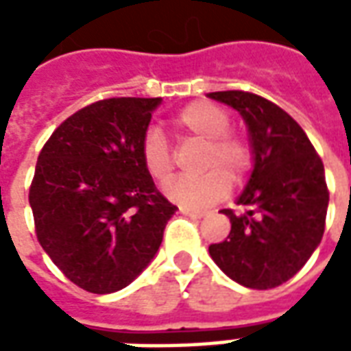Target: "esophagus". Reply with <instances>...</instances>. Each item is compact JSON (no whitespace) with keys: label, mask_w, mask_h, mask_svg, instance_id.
<instances>
[{"label":"esophagus","mask_w":351,"mask_h":351,"mask_svg":"<svg viewBox=\"0 0 351 351\" xmlns=\"http://www.w3.org/2000/svg\"><path fill=\"white\" fill-rule=\"evenodd\" d=\"M180 214H184V216H190V218H195V220H199V218H203L205 214L199 213V210H191V208H186V206H180Z\"/></svg>","instance_id":"esophagus-1"}]
</instances>
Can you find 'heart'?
Segmentation results:
<instances>
[{"label": "heart", "mask_w": 351, "mask_h": 351, "mask_svg": "<svg viewBox=\"0 0 351 351\" xmlns=\"http://www.w3.org/2000/svg\"><path fill=\"white\" fill-rule=\"evenodd\" d=\"M175 128L184 137L206 143L199 176L178 178L165 188L169 199L186 208H203L220 201L229 191L231 178L241 180L252 167L250 145L231 133V116L213 101H193L175 116ZM141 161L156 182H167L175 171V158L167 138L148 130L141 138Z\"/></svg>", "instance_id": "b5f03b06"}]
</instances>
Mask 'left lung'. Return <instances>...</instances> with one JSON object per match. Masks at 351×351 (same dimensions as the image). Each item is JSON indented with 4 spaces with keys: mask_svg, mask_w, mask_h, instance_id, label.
I'll use <instances>...</instances> for the list:
<instances>
[{
    "mask_svg": "<svg viewBox=\"0 0 351 351\" xmlns=\"http://www.w3.org/2000/svg\"><path fill=\"white\" fill-rule=\"evenodd\" d=\"M241 112L250 133L254 171L226 241L208 252L229 278L252 289L284 284L301 267L324 237L329 190L324 161L306 133L272 101L243 90L213 92Z\"/></svg>",
    "mask_w": 351,
    "mask_h": 351,
    "instance_id": "1",
    "label": "left lung"
}]
</instances>
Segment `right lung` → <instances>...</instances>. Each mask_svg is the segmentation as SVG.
<instances>
[{"instance_id": "obj_1", "label": "right lung", "mask_w": 351, "mask_h": 351, "mask_svg": "<svg viewBox=\"0 0 351 351\" xmlns=\"http://www.w3.org/2000/svg\"><path fill=\"white\" fill-rule=\"evenodd\" d=\"M161 97H110L58 125L29 186L35 235L52 263L90 293L137 278L176 206L141 161V138Z\"/></svg>"}]
</instances>
